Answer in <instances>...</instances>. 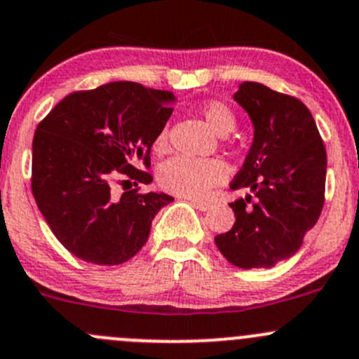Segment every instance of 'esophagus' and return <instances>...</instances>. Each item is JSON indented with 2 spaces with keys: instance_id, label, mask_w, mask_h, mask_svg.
Instances as JSON below:
<instances>
[{
  "instance_id": "34e87169",
  "label": "esophagus",
  "mask_w": 359,
  "mask_h": 359,
  "mask_svg": "<svg viewBox=\"0 0 359 359\" xmlns=\"http://www.w3.org/2000/svg\"><path fill=\"white\" fill-rule=\"evenodd\" d=\"M189 201L193 203L198 210H201V212H206V210H210V206H212V203L208 201H198V200H189Z\"/></svg>"
}]
</instances>
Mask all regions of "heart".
Masks as SVG:
<instances>
[{
	"instance_id": "obj_1",
	"label": "heart",
	"mask_w": 359,
	"mask_h": 359,
	"mask_svg": "<svg viewBox=\"0 0 359 359\" xmlns=\"http://www.w3.org/2000/svg\"><path fill=\"white\" fill-rule=\"evenodd\" d=\"M206 125L219 135H226L236 125L233 111L220 102H208L201 109ZM166 146V133L161 132L154 140L156 151ZM226 179V168L217 159H196L177 156L163 163L158 170V182L161 189L175 196L201 200L213 186Z\"/></svg>"
}]
</instances>
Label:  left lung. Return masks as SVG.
<instances>
[{
    "mask_svg": "<svg viewBox=\"0 0 359 359\" xmlns=\"http://www.w3.org/2000/svg\"><path fill=\"white\" fill-rule=\"evenodd\" d=\"M234 100L252 119L253 142L231 189L250 194L231 203L236 222L215 245L233 266L269 269L295 255L320 219L327 151L313 114L295 97L243 81Z\"/></svg>",
    "mask_w": 359,
    "mask_h": 359,
    "instance_id": "8db88e82",
    "label": "left lung"
}]
</instances>
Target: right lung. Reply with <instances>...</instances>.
Segmentation results:
<instances>
[{"label":"right lung","mask_w":359,"mask_h":359,"mask_svg":"<svg viewBox=\"0 0 359 359\" xmlns=\"http://www.w3.org/2000/svg\"><path fill=\"white\" fill-rule=\"evenodd\" d=\"M175 95L133 81H114L64 97L32 139L31 187L57 240L85 262L118 266L146 245L151 222L173 201L139 193L151 184V147L172 116ZM126 177L123 193L111 184Z\"/></svg>","instance_id":"right-lung-1"}]
</instances>
